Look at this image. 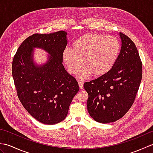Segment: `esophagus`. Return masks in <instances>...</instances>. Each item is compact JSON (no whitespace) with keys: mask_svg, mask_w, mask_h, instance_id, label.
Masks as SVG:
<instances>
[{"mask_svg":"<svg viewBox=\"0 0 153 153\" xmlns=\"http://www.w3.org/2000/svg\"><path fill=\"white\" fill-rule=\"evenodd\" d=\"M78 84H79V88L80 89H83V82H81V81H78Z\"/></svg>","mask_w":153,"mask_h":153,"instance_id":"esophagus-1","label":"esophagus"}]
</instances>
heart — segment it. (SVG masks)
<instances>
[{"label": "heart", "instance_id": "heart-1", "mask_svg": "<svg viewBox=\"0 0 153 153\" xmlns=\"http://www.w3.org/2000/svg\"><path fill=\"white\" fill-rule=\"evenodd\" d=\"M120 51V41L115 37L90 33L75 41L72 49L65 48L62 57L71 74L78 72L83 62L84 68L78 76L85 78L91 74L100 77L108 73L116 64Z\"/></svg>", "mask_w": 153, "mask_h": 153}]
</instances>
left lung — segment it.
Instances as JSON below:
<instances>
[{"label": "left lung", "instance_id": "1", "mask_svg": "<svg viewBox=\"0 0 153 153\" xmlns=\"http://www.w3.org/2000/svg\"><path fill=\"white\" fill-rule=\"evenodd\" d=\"M119 35L122 47L112 69L83 85L89 95V114L102 123L116 122L128 112L142 79V62L137 47L127 35L122 33Z\"/></svg>", "mask_w": 153, "mask_h": 153}]
</instances>
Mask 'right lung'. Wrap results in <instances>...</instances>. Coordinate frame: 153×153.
Returning <instances> with one entry per match:
<instances>
[{"label":"right lung","instance_id":"right-lung-1","mask_svg":"<svg viewBox=\"0 0 153 153\" xmlns=\"http://www.w3.org/2000/svg\"><path fill=\"white\" fill-rule=\"evenodd\" d=\"M66 35L64 31L32 35L23 41L13 58L12 72L18 98L27 111L45 124L64 120L79 91L78 83L62 64ZM35 48L49 54L45 64L34 62Z\"/></svg>","mask_w":153,"mask_h":153}]
</instances>
